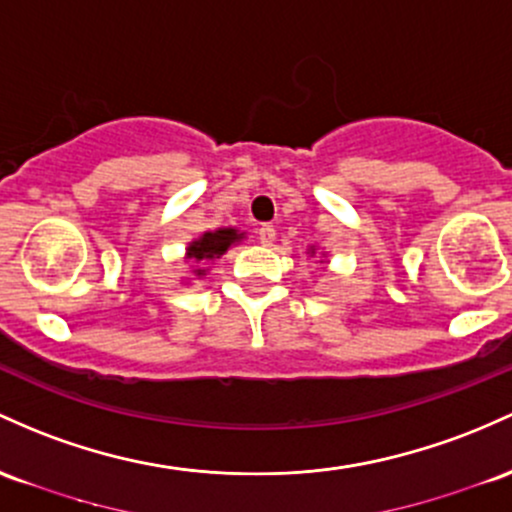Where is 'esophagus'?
<instances>
[{
	"label": "esophagus",
	"mask_w": 512,
	"mask_h": 512,
	"mask_svg": "<svg viewBox=\"0 0 512 512\" xmlns=\"http://www.w3.org/2000/svg\"><path fill=\"white\" fill-rule=\"evenodd\" d=\"M257 235H260L262 245H272L274 238H277V230H274V226H269V223H265V226H260V230H257Z\"/></svg>",
	"instance_id": "obj_1"
}]
</instances>
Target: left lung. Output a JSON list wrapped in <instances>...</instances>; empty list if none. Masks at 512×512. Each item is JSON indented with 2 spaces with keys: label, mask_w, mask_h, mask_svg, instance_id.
I'll return each mask as SVG.
<instances>
[{
  "label": "left lung",
  "mask_w": 512,
  "mask_h": 512,
  "mask_svg": "<svg viewBox=\"0 0 512 512\" xmlns=\"http://www.w3.org/2000/svg\"><path fill=\"white\" fill-rule=\"evenodd\" d=\"M311 255H313V247H311Z\"/></svg>",
  "instance_id": "1"
}]
</instances>
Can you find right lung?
I'll return each mask as SVG.
<instances>
[{
  "label": "right lung",
  "mask_w": 512,
  "mask_h": 512,
  "mask_svg": "<svg viewBox=\"0 0 512 512\" xmlns=\"http://www.w3.org/2000/svg\"><path fill=\"white\" fill-rule=\"evenodd\" d=\"M245 238V233L235 228H218V230H209L204 233L201 238H196L194 243H189L187 247V260L192 262H211L216 257H221L223 252L228 250L233 243H240ZM196 277H204L206 269L204 267H196L194 269Z\"/></svg>",
  "instance_id": "obj_1"
}]
</instances>
